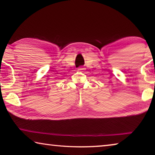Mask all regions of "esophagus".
<instances>
[{"mask_svg":"<svg viewBox=\"0 0 155 155\" xmlns=\"http://www.w3.org/2000/svg\"><path fill=\"white\" fill-rule=\"evenodd\" d=\"M83 70H84V68L83 67H79V68H78V70H79V71H82Z\"/></svg>","mask_w":155,"mask_h":155,"instance_id":"esophagus-1","label":"esophagus"}]
</instances>
